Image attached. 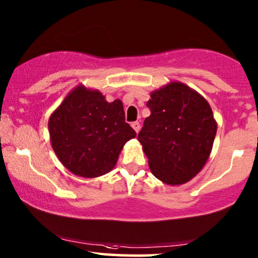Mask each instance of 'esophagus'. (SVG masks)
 I'll use <instances>...</instances> for the list:
<instances>
[{"label": "esophagus", "instance_id": "esophagus-1", "mask_svg": "<svg viewBox=\"0 0 258 258\" xmlns=\"http://www.w3.org/2000/svg\"><path fill=\"white\" fill-rule=\"evenodd\" d=\"M132 126H133V129L135 130L136 133H139L140 132V128H141V125H140L139 122H133L132 123Z\"/></svg>", "mask_w": 258, "mask_h": 258}]
</instances>
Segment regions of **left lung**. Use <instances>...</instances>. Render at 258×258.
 Segmentation results:
<instances>
[{"mask_svg": "<svg viewBox=\"0 0 258 258\" xmlns=\"http://www.w3.org/2000/svg\"><path fill=\"white\" fill-rule=\"evenodd\" d=\"M147 117L137 140L150 170L168 185L195 178L209 159L217 123L207 100L180 82L150 93Z\"/></svg>", "mask_w": 258, "mask_h": 258, "instance_id": "left-lung-1", "label": "left lung"}]
</instances>
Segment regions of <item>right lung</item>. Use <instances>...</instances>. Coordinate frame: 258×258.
Returning <instances> with one entry per match:
<instances>
[{"label":"right lung","mask_w":258,"mask_h":258,"mask_svg":"<svg viewBox=\"0 0 258 258\" xmlns=\"http://www.w3.org/2000/svg\"><path fill=\"white\" fill-rule=\"evenodd\" d=\"M52 148L76 175L97 178L115 167L123 146L136 136L119 99L109 103L98 90L73 89L48 121Z\"/></svg>","instance_id":"add662e5"}]
</instances>
